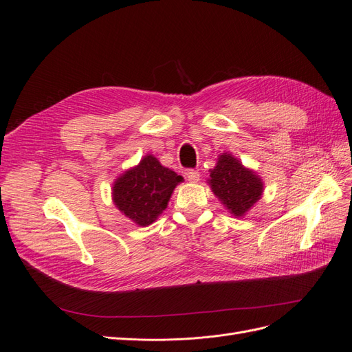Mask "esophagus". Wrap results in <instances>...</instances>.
Returning <instances> with one entry per match:
<instances>
[{"label": "esophagus", "instance_id": "1", "mask_svg": "<svg viewBox=\"0 0 352 352\" xmlns=\"http://www.w3.org/2000/svg\"><path fill=\"white\" fill-rule=\"evenodd\" d=\"M199 176H201L199 172H198V170H195V168H189L188 172H186V177H188L189 182H198Z\"/></svg>", "mask_w": 352, "mask_h": 352}]
</instances>
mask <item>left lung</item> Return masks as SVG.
I'll list each match as a JSON object with an SVG mask.
<instances>
[{"instance_id": "1", "label": "left lung", "mask_w": 352, "mask_h": 352, "mask_svg": "<svg viewBox=\"0 0 352 352\" xmlns=\"http://www.w3.org/2000/svg\"><path fill=\"white\" fill-rule=\"evenodd\" d=\"M210 177L208 184L212 192L238 217L243 216L263 194L261 179L230 154L220 155Z\"/></svg>"}]
</instances>
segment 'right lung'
I'll return each mask as SVG.
<instances>
[{
  "instance_id": "add662e5",
  "label": "right lung",
  "mask_w": 352,
  "mask_h": 352,
  "mask_svg": "<svg viewBox=\"0 0 352 352\" xmlns=\"http://www.w3.org/2000/svg\"><path fill=\"white\" fill-rule=\"evenodd\" d=\"M184 177L146 155L136 167L116 180L113 199L116 207L136 225L148 226L162 214L173 189Z\"/></svg>"
}]
</instances>
